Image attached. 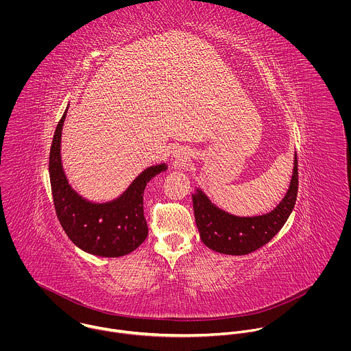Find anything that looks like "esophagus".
<instances>
[{
	"label": "esophagus",
	"instance_id": "1",
	"mask_svg": "<svg viewBox=\"0 0 351 351\" xmlns=\"http://www.w3.org/2000/svg\"><path fill=\"white\" fill-rule=\"evenodd\" d=\"M174 156L178 158L180 160H184L185 159V152H184V150L178 149V150H176V152H174Z\"/></svg>",
	"mask_w": 351,
	"mask_h": 351
}]
</instances>
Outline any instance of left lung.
Returning <instances> with one entry per match:
<instances>
[{"label":"left lung","mask_w":351,"mask_h":351,"mask_svg":"<svg viewBox=\"0 0 351 351\" xmlns=\"http://www.w3.org/2000/svg\"><path fill=\"white\" fill-rule=\"evenodd\" d=\"M299 189L298 155L288 193L269 213L239 217L215 206L197 189L193 195V209L202 243L210 250L228 255H246L270 242L282 228L295 208Z\"/></svg>","instance_id":"1"}]
</instances>
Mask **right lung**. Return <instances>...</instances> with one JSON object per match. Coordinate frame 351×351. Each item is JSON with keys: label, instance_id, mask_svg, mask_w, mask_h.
Listing matches in <instances>:
<instances>
[{"label": "right lung", "instance_id": "obj_1", "mask_svg": "<svg viewBox=\"0 0 351 351\" xmlns=\"http://www.w3.org/2000/svg\"><path fill=\"white\" fill-rule=\"evenodd\" d=\"M66 112L53 132L49 163L58 220L70 241L81 250L108 258L127 255L147 238L149 228L143 212L145 188L152 177L166 170V165L146 169L116 200L96 204L82 199L69 185L60 162V135Z\"/></svg>", "mask_w": 351, "mask_h": 351}]
</instances>
